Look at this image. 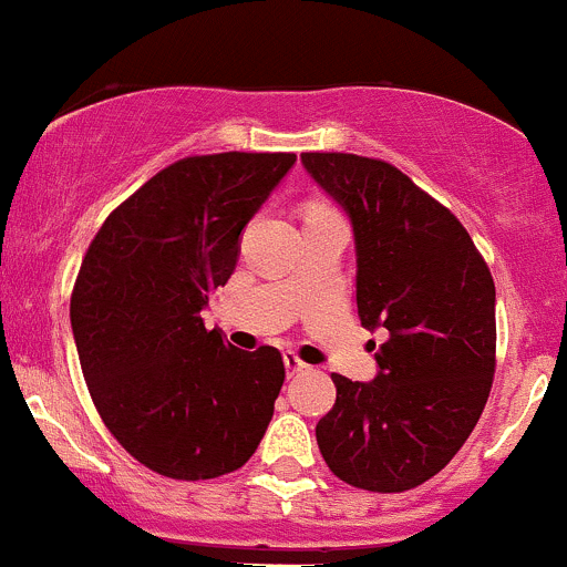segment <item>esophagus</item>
<instances>
[{
	"label": "esophagus",
	"mask_w": 567,
	"mask_h": 567,
	"mask_svg": "<svg viewBox=\"0 0 567 567\" xmlns=\"http://www.w3.org/2000/svg\"><path fill=\"white\" fill-rule=\"evenodd\" d=\"M282 361H285V369H288V374L303 372V369H307V363H303L296 353H285Z\"/></svg>",
	"instance_id": "esophagus-1"
}]
</instances>
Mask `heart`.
<instances>
[{
    "mask_svg": "<svg viewBox=\"0 0 567 567\" xmlns=\"http://www.w3.org/2000/svg\"><path fill=\"white\" fill-rule=\"evenodd\" d=\"M309 212H331V208H326V206H309Z\"/></svg>",
    "mask_w": 567,
    "mask_h": 567,
    "instance_id": "b5f03b06",
    "label": "heart"
}]
</instances>
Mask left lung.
Listing matches in <instances>:
<instances>
[{
	"label": "left lung",
	"mask_w": 567,
	"mask_h": 567,
	"mask_svg": "<svg viewBox=\"0 0 567 567\" xmlns=\"http://www.w3.org/2000/svg\"><path fill=\"white\" fill-rule=\"evenodd\" d=\"M307 174L353 225L363 329H385L369 383L331 374L337 402L315 426L337 478L408 492L437 475L492 391L494 279L462 223L383 159L303 152Z\"/></svg>",
	"instance_id": "obj_1"
}]
</instances>
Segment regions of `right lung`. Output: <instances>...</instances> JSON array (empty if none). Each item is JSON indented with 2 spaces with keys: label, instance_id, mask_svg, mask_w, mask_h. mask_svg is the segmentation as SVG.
Here are the masks:
<instances>
[{
  "label": "right lung",
  "instance_id": "right-lung-1",
  "mask_svg": "<svg viewBox=\"0 0 567 567\" xmlns=\"http://www.w3.org/2000/svg\"><path fill=\"white\" fill-rule=\"evenodd\" d=\"M296 154L187 157L148 178L89 244L75 348L100 419L130 456L176 481L219 478L264 440L285 380L277 348L244 353L200 312Z\"/></svg>",
  "mask_w": 567,
  "mask_h": 567
}]
</instances>
